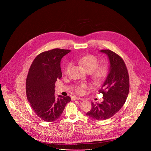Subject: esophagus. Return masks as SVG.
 <instances>
[{"instance_id": "34e87169", "label": "esophagus", "mask_w": 151, "mask_h": 151, "mask_svg": "<svg viewBox=\"0 0 151 151\" xmlns=\"http://www.w3.org/2000/svg\"><path fill=\"white\" fill-rule=\"evenodd\" d=\"M73 100H83V99L81 98V97H75L73 98Z\"/></svg>"}]
</instances>
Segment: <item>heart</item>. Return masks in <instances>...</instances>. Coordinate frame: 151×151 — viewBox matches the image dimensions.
<instances>
[{"instance_id":"obj_1","label":"heart","mask_w":151,"mask_h":151,"mask_svg":"<svg viewBox=\"0 0 151 151\" xmlns=\"http://www.w3.org/2000/svg\"><path fill=\"white\" fill-rule=\"evenodd\" d=\"M79 63L82 65L86 71L91 73L92 80L95 82H100L108 73V66L106 64L99 66V60L97 58L93 55H87L80 58L78 60ZM72 64L69 63L64 70L65 74L69 73ZM85 85H81L76 88V92L78 94L83 93V88H85Z\"/></svg>"}]
</instances>
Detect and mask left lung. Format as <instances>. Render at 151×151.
<instances>
[{"mask_svg": "<svg viewBox=\"0 0 151 151\" xmlns=\"http://www.w3.org/2000/svg\"><path fill=\"white\" fill-rule=\"evenodd\" d=\"M109 58L110 67L107 76L99 93L103 94L100 103H91V109L86 114L97 120H105L113 116L124 104L130 88L129 76L123 59L109 50H102Z\"/></svg>", "mask_w": 151, "mask_h": 151, "instance_id": "left-lung-1", "label": "left lung"}]
</instances>
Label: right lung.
Wrapping results in <instances>:
<instances>
[{
    "label": "right lung",
    "mask_w": 151,
    "mask_h": 151,
    "mask_svg": "<svg viewBox=\"0 0 151 151\" xmlns=\"http://www.w3.org/2000/svg\"><path fill=\"white\" fill-rule=\"evenodd\" d=\"M69 50L55 48L39 54L33 60L26 79V95L33 110L42 120L52 122L59 118L69 96L55 97V83L62 73L60 61Z\"/></svg>",
    "instance_id": "obj_1"
}]
</instances>
